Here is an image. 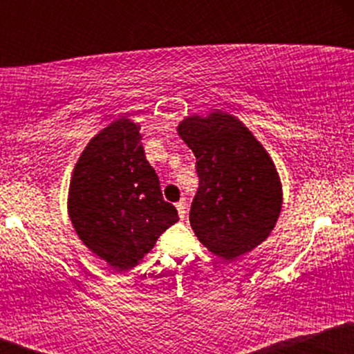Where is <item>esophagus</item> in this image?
I'll list each match as a JSON object with an SVG mask.
<instances>
[{
    "instance_id": "obj_1",
    "label": "esophagus",
    "mask_w": 354,
    "mask_h": 354,
    "mask_svg": "<svg viewBox=\"0 0 354 354\" xmlns=\"http://www.w3.org/2000/svg\"><path fill=\"white\" fill-rule=\"evenodd\" d=\"M176 209H178V214H180L181 219L186 218V201L181 200L180 203H176Z\"/></svg>"
}]
</instances>
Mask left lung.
Returning <instances> with one entry per match:
<instances>
[{
    "instance_id": "left-lung-1",
    "label": "left lung",
    "mask_w": 354,
    "mask_h": 354,
    "mask_svg": "<svg viewBox=\"0 0 354 354\" xmlns=\"http://www.w3.org/2000/svg\"><path fill=\"white\" fill-rule=\"evenodd\" d=\"M178 133L196 156L200 188L189 223L198 239L226 259L265 241L281 211L283 193L261 143L226 113L186 118Z\"/></svg>"
}]
</instances>
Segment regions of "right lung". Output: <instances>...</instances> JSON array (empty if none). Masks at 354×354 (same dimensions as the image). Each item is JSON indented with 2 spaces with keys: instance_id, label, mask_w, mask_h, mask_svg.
<instances>
[{
  "instance_id": "add662e5",
  "label": "right lung",
  "mask_w": 354,
  "mask_h": 354,
  "mask_svg": "<svg viewBox=\"0 0 354 354\" xmlns=\"http://www.w3.org/2000/svg\"><path fill=\"white\" fill-rule=\"evenodd\" d=\"M143 135L116 120L89 141L73 171L68 209L88 250L118 271L129 270L178 221L145 156Z\"/></svg>"
}]
</instances>
